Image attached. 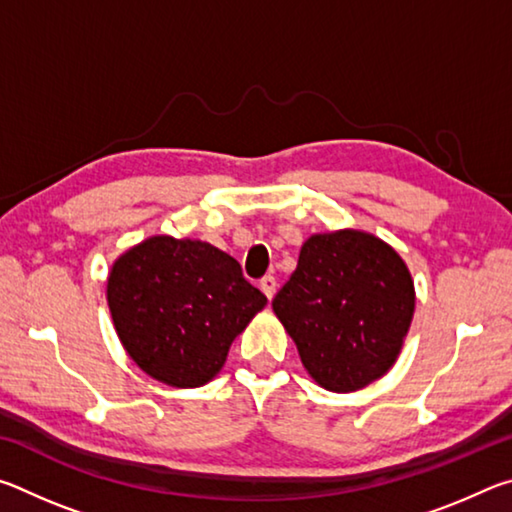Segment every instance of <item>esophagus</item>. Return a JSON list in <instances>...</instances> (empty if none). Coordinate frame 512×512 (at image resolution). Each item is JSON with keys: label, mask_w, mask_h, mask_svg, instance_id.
Masks as SVG:
<instances>
[{"label": "esophagus", "mask_w": 512, "mask_h": 512, "mask_svg": "<svg viewBox=\"0 0 512 512\" xmlns=\"http://www.w3.org/2000/svg\"><path fill=\"white\" fill-rule=\"evenodd\" d=\"M259 289L264 291V296L271 300L273 296H275V289H277V282H275V277L273 275H264L262 277V282H259Z\"/></svg>", "instance_id": "obj_1"}]
</instances>
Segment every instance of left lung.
<instances>
[{"label":"left lung","instance_id":"1","mask_svg":"<svg viewBox=\"0 0 512 512\" xmlns=\"http://www.w3.org/2000/svg\"><path fill=\"white\" fill-rule=\"evenodd\" d=\"M413 309L404 259L361 230L309 237L296 271L273 298L302 366L334 393L359 391L391 370Z\"/></svg>","mask_w":512,"mask_h":512}]
</instances>
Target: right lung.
Segmentation results:
<instances>
[{"label": "right lung", "instance_id": "add662e5", "mask_svg": "<svg viewBox=\"0 0 512 512\" xmlns=\"http://www.w3.org/2000/svg\"><path fill=\"white\" fill-rule=\"evenodd\" d=\"M264 305L235 257L196 239H146L108 275V307L128 357L176 388L216 377L232 341Z\"/></svg>", "mask_w": 512, "mask_h": 512}]
</instances>
